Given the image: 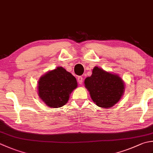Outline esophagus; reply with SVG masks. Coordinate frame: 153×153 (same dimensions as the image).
Segmentation results:
<instances>
[{
  "mask_svg": "<svg viewBox=\"0 0 153 153\" xmlns=\"http://www.w3.org/2000/svg\"><path fill=\"white\" fill-rule=\"evenodd\" d=\"M83 77L82 76H79L77 77V82H78L79 84L82 85L83 83Z\"/></svg>",
  "mask_w": 153,
  "mask_h": 153,
  "instance_id": "34e87169",
  "label": "esophagus"
}]
</instances>
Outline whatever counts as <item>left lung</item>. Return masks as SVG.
Segmentation results:
<instances>
[{
	"label": "left lung",
	"mask_w": 153,
	"mask_h": 153,
	"mask_svg": "<svg viewBox=\"0 0 153 153\" xmlns=\"http://www.w3.org/2000/svg\"><path fill=\"white\" fill-rule=\"evenodd\" d=\"M84 83L93 101L102 108L113 107L124 93V82L118 75L97 66L93 69L92 75L87 77Z\"/></svg>",
	"instance_id": "obj_1"
}]
</instances>
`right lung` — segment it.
Masks as SVG:
<instances>
[{"label":"right lung","instance_id":"add662e5","mask_svg":"<svg viewBox=\"0 0 153 153\" xmlns=\"http://www.w3.org/2000/svg\"><path fill=\"white\" fill-rule=\"evenodd\" d=\"M77 86L76 77L64 68L58 67L39 79L38 95L46 105L58 108L67 103L70 94Z\"/></svg>","mask_w":153,"mask_h":153}]
</instances>
